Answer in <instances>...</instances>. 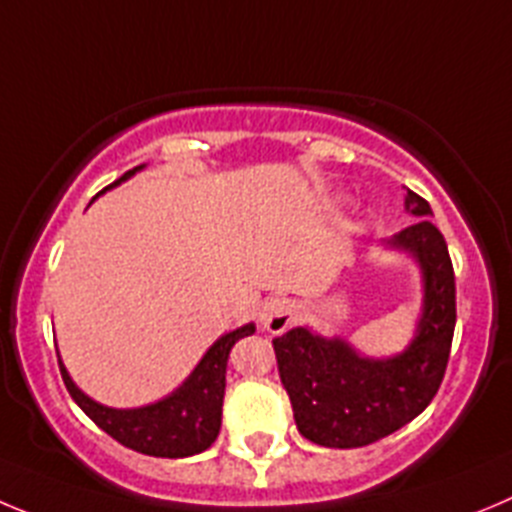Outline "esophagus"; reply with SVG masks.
I'll use <instances>...</instances> for the list:
<instances>
[{
    "mask_svg": "<svg viewBox=\"0 0 512 512\" xmlns=\"http://www.w3.org/2000/svg\"><path fill=\"white\" fill-rule=\"evenodd\" d=\"M295 321V303L288 298H270L260 308V326L267 333L278 336L285 333Z\"/></svg>",
    "mask_w": 512,
    "mask_h": 512,
    "instance_id": "obj_1",
    "label": "esophagus"
}]
</instances>
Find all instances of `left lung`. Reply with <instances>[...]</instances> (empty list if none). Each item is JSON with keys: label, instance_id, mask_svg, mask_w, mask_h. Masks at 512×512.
<instances>
[{"label": "left lung", "instance_id": "left-lung-1", "mask_svg": "<svg viewBox=\"0 0 512 512\" xmlns=\"http://www.w3.org/2000/svg\"><path fill=\"white\" fill-rule=\"evenodd\" d=\"M404 207L417 222L381 242L412 257L422 275V310L404 351L376 358L343 336L308 326L272 338L280 381L298 432L333 450L366 447L427 409L442 384L455 333V272L432 207L407 189Z\"/></svg>", "mask_w": 512, "mask_h": 512}]
</instances>
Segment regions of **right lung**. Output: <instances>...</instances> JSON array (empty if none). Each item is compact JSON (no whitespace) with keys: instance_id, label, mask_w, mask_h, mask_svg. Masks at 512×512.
Masks as SVG:
<instances>
[{"instance_id":"1","label":"right lung","mask_w":512,"mask_h":512,"mask_svg":"<svg viewBox=\"0 0 512 512\" xmlns=\"http://www.w3.org/2000/svg\"><path fill=\"white\" fill-rule=\"evenodd\" d=\"M141 169L146 166L141 164L131 169L108 189L123 184ZM252 333H255V323H245V326L219 336L207 348L202 361L194 366V371L171 394L161 396L159 401H151V404H143V407L116 409L90 399L68 374L62 358L60 374L75 404L123 447H131V450L151 457H191L212 447V442L217 439L219 427H222L229 351L240 338L252 336Z\"/></svg>"}]
</instances>
